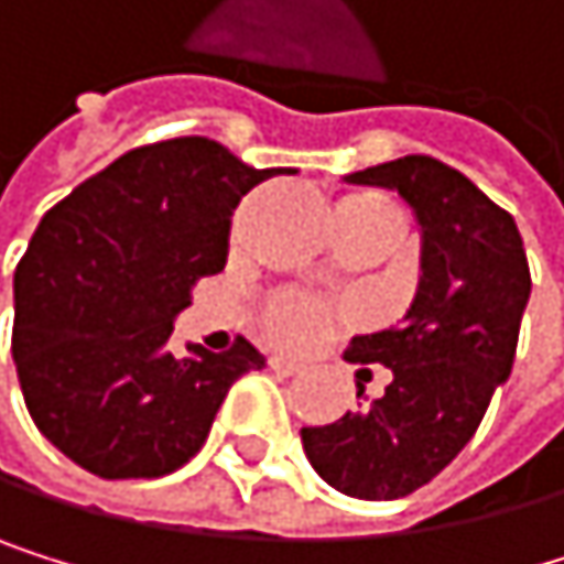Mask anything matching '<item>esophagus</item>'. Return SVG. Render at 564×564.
<instances>
[{
  "instance_id": "obj_1",
  "label": "esophagus",
  "mask_w": 564,
  "mask_h": 564,
  "mask_svg": "<svg viewBox=\"0 0 564 564\" xmlns=\"http://www.w3.org/2000/svg\"><path fill=\"white\" fill-rule=\"evenodd\" d=\"M267 365L273 368L276 376H297V372H301V365H297V361H291V358H284V355H270V358H267Z\"/></svg>"
}]
</instances>
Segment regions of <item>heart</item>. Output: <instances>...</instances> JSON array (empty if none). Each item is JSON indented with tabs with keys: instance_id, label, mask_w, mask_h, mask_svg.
<instances>
[{
	"instance_id": "heart-1",
	"label": "heart",
	"mask_w": 564,
	"mask_h": 564,
	"mask_svg": "<svg viewBox=\"0 0 564 564\" xmlns=\"http://www.w3.org/2000/svg\"><path fill=\"white\" fill-rule=\"evenodd\" d=\"M335 216H389L399 219V206L382 192H348ZM332 311L307 294H276L263 307L267 335L284 348H307L328 332Z\"/></svg>"
}]
</instances>
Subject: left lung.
Here are the masks:
<instances>
[{
	"label": "left lung",
	"instance_id": "8db88e82",
	"mask_svg": "<svg viewBox=\"0 0 564 564\" xmlns=\"http://www.w3.org/2000/svg\"><path fill=\"white\" fill-rule=\"evenodd\" d=\"M405 199L420 223V288L395 328L351 338L348 361L386 365L379 399L358 382L355 413L304 426L311 467L361 501H395L430 484L477 433L514 365L531 273L521 232L501 206L430 155L345 175ZM368 376V368H361ZM358 372V379H361Z\"/></svg>",
	"mask_w": 564,
	"mask_h": 564
}]
</instances>
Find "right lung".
<instances>
[{
    "label": "right lung",
    "instance_id": "1",
    "mask_svg": "<svg viewBox=\"0 0 564 564\" xmlns=\"http://www.w3.org/2000/svg\"><path fill=\"white\" fill-rule=\"evenodd\" d=\"M213 138L134 148L36 226L15 267L12 361L36 430L104 480L165 477L203 449L229 386L263 368L236 338L169 348L196 280L226 267L229 219L273 175Z\"/></svg>",
    "mask_w": 564,
    "mask_h": 564
}]
</instances>
